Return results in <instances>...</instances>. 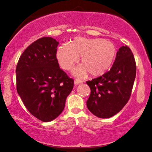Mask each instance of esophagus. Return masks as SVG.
I'll use <instances>...</instances> for the list:
<instances>
[{
  "label": "esophagus",
  "instance_id": "obj_1",
  "mask_svg": "<svg viewBox=\"0 0 152 152\" xmlns=\"http://www.w3.org/2000/svg\"><path fill=\"white\" fill-rule=\"evenodd\" d=\"M83 82V80H78V79H76V80H74V84H75V85H79V84L82 83Z\"/></svg>",
  "mask_w": 152,
  "mask_h": 152
}]
</instances>
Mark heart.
<instances>
[{
	"label": "heart",
	"mask_w": 152,
	"mask_h": 152,
	"mask_svg": "<svg viewBox=\"0 0 152 152\" xmlns=\"http://www.w3.org/2000/svg\"><path fill=\"white\" fill-rule=\"evenodd\" d=\"M116 54V47L112 42L99 38L77 37L70 46L64 45L58 48L56 58L63 69L69 70L81 56L82 65L74 69V75L82 76L88 72L91 76H99L110 68Z\"/></svg>",
	"instance_id": "obj_1"
}]
</instances>
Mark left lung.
<instances>
[{"instance_id":"left-lung-1","label":"left lung","mask_w":152,"mask_h":152,"mask_svg":"<svg viewBox=\"0 0 152 152\" xmlns=\"http://www.w3.org/2000/svg\"><path fill=\"white\" fill-rule=\"evenodd\" d=\"M137 66L130 48L121 46L109 71L98 78L87 81L91 94L88 109L99 118H110L124 107L132 93Z\"/></svg>"}]
</instances>
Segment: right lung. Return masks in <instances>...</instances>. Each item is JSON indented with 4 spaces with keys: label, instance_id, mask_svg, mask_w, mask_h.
<instances>
[{
    "label": "right lung",
    "instance_id": "add662e5",
    "mask_svg": "<svg viewBox=\"0 0 152 152\" xmlns=\"http://www.w3.org/2000/svg\"><path fill=\"white\" fill-rule=\"evenodd\" d=\"M58 44L53 37L36 40L20 56L15 70L18 94L26 109L44 122L62 113L74 87L73 79L58 65Z\"/></svg>",
    "mask_w": 152,
    "mask_h": 152
}]
</instances>
